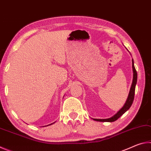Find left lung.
Masks as SVG:
<instances>
[{
  "label": "left lung",
  "mask_w": 151,
  "mask_h": 151,
  "mask_svg": "<svg viewBox=\"0 0 151 151\" xmlns=\"http://www.w3.org/2000/svg\"><path fill=\"white\" fill-rule=\"evenodd\" d=\"M132 72H133V78H132V83L131 85V89H130L129 96H128V98L127 99V101L124 106L122 107V109L120 110L119 112H117V113L114 114L113 116L111 117L109 119H93V120L96 121H100V122H114L116 121L120 116H121L122 114H123L125 112L127 111L128 110L130 109V107L131 106L132 103H133L134 101V92H135V86L137 85V70L134 68V60L133 59L132 60Z\"/></svg>",
  "instance_id": "obj_1"
}]
</instances>
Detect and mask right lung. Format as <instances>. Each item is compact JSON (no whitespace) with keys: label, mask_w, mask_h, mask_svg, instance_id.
I'll return each mask as SVG.
<instances>
[{"label":"right lung","mask_w":151,"mask_h":151,"mask_svg":"<svg viewBox=\"0 0 151 151\" xmlns=\"http://www.w3.org/2000/svg\"><path fill=\"white\" fill-rule=\"evenodd\" d=\"M54 123H55V122H54ZM52 124H53V123H52ZM50 124L49 125H50V124ZM47 126H48V125H47Z\"/></svg>","instance_id":"right-lung-1"}]
</instances>
